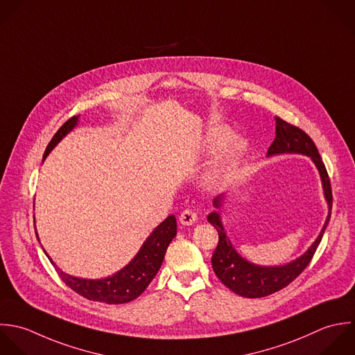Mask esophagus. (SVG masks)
<instances>
[{"mask_svg":"<svg viewBox=\"0 0 355 355\" xmlns=\"http://www.w3.org/2000/svg\"><path fill=\"white\" fill-rule=\"evenodd\" d=\"M198 220V214L195 210H191V209H187L184 210L181 214H180V223L182 225H192L195 224Z\"/></svg>","mask_w":355,"mask_h":355,"instance_id":"obj_1","label":"esophagus"}]
</instances>
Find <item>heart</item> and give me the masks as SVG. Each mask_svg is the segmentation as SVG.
<instances>
[{
  "label": "heart",
  "mask_w": 355,
  "mask_h": 355,
  "mask_svg": "<svg viewBox=\"0 0 355 355\" xmlns=\"http://www.w3.org/2000/svg\"><path fill=\"white\" fill-rule=\"evenodd\" d=\"M230 137H231L230 130H227V128H214L210 132L209 138H207V148L210 150H217V149L223 148L227 144ZM245 148H246L245 141H242L239 138L232 139L230 142V145L225 148L224 153L221 155L216 168L213 170L211 178L216 180V181H220V180H224V178L230 177V174L232 173L238 160L243 155Z\"/></svg>",
  "instance_id": "b5f03b06"
}]
</instances>
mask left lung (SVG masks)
I'll return each mask as SVG.
<instances>
[{
	"label": "left lung",
	"mask_w": 355,
	"mask_h": 355,
	"mask_svg": "<svg viewBox=\"0 0 355 355\" xmlns=\"http://www.w3.org/2000/svg\"><path fill=\"white\" fill-rule=\"evenodd\" d=\"M275 123H277V137L271 144V146L268 148V156L278 155V153H304L310 156L315 163V166L318 167L322 178L325 198L329 205V216L322 228V232L320 234L317 241L313 243V246L302 257L281 267H260L246 261L235 252V249L232 248V245L230 243L224 232L218 213L214 211L209 214L207 221L218 232V245L211 257L213 270L217 278L228 289H231L234 293L242 297H249V299L266 297L275 292H279L281 289L292 284L306 270V267L313 260L317 248L321 243V239L324 236V232L329 223L331 211H332L334 198H332L331 180L314 141L302 128L282 120L278 116L275 117ZM221 199L223 198L218 196L214 200L216 207L220 206Z\"/></svg>",
	"instance_id": "8db88e82"
}]
</instances>
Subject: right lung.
<instances>
[{
  "mask_svg": "<svg viewBox=\"0 0 355 355\" xmlns=\"http://www.w3.org/2000/svg\"><path fill=\"white\" fill-rule=\"evenodd\" d=\"M77 119L78 117L73 116L66 123H63V125L55 132V135L49 141L42 159H45L52 148L70 130H73ZM175 235L177 220L174 216H170L157 228H155V231L142 245L138 254L127 267L105 279H80L62 272L56 267L55 268L63 284H66L77 295L92 302H101L106 304H124L137 299L156 277L164 260L166 250ZM49 261L52 263L51 259Z\"/></svg>",
  "mask_w": 355,
  "mask_h": 355,
  "instance_id": "right-lung-1",
  "label": "right lung"
}]
</instances>
